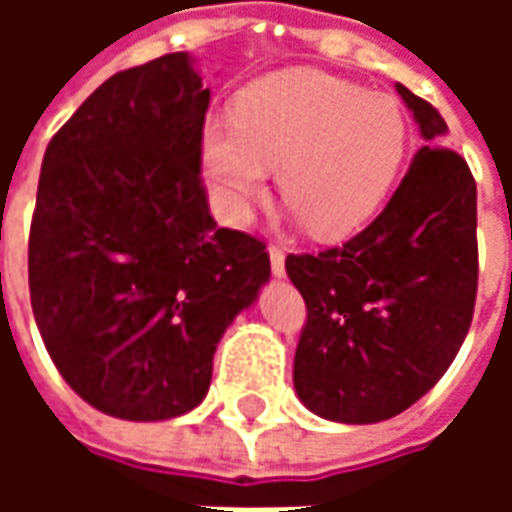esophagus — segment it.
Returning <instances> with one entry per match:
<instances>
[{
  "label": "esophagus",
  "instance_id": "esophagus-1",
  "mask_svg": "<svg viewBox=\"0 0 512 512\" xmlns=\"http://www.w3.org/2000/svg\"><path fill=\"white\" fill-rule=\"evenodd\" d=\"M268 257H271V271L274 277H282L285 274V252L279 246H268Z\"/></svg>",
  "mask_w": 512,
  "mask_h": 512
}]
</instances>
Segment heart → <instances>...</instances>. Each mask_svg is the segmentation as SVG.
Here are the masks:
<instances>
[{
  "label": "heart",
  "instance_id": "obj_1",
  "mask_svg": "<svg viewBox=\"0 0 512 512\" xmlns=\"http://www.w3.org/2000/svg\"><path fill=\"white\" fill-rule=\"evenodd\" d=\"M408 123L392 95L296 68L238 95L235 115L205 120L200 167L213 211L244 224L279 167L282 197L318 238L365 227L395 186Z\"/></svg>",
  "mask_w": 512,
  "mask_h": 512
}]
</instances>
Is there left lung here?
Segmentation results:
<instances>
[{"label":"left lung","instance_id":"1","mask_svg":"<svg viewBox=\"0 0 512 512\" xmlns=\"http://www.w3.org/2000/svg\"><path fill=\"white\" fill-rule=\"evenodd\" d=\"M428 145L365 230L318 255H288L307 304L293 386L318 417L370 425L414 406L472 326L477 183L444 117L397 84Z\"/></svg>","mask_w":512,"mask_h":512}]
</instances>
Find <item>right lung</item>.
Returning <instances> with one entry per match:
<instances>
[{"label": "right lung", "mask_w": 512, "mask_h": 512, "mask_svg": "<svg viewBox=\"0 0 512 512\" xmlns=\"http://www.w3.org/2000/svg\"><path fill=\"white\" fill-rule=\"evenodd\" d=\"M211 90L186 51L115 73L51 136L29 230L46 351L109 417L158 422L208 395L224 329L271 274L216 227L200 178Z\"/></svg>", "instance_id": "1"}]
</instances>
